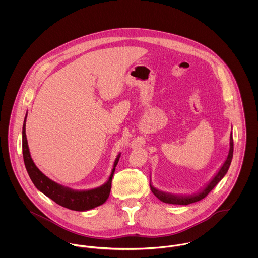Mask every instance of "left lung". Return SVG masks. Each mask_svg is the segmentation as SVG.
I'll use <instances>...</instances> for the list:
<instances>
[{"instance_id":"obj_1","label":"left lung","mask_w":258,"mask_h":258,"mask_svg":"<svg viewBox=\"0 0 258 258\" xmlns=\"http://www.w3.org/2000/svg\"><path fill=\"white\" fill-rule=\"evenodd\" d=\"M232 128V126H231ZM232 156H233V139H232V132L230 133L229 136V150H228V154L227 157L225 159V161L223 162V164L221 165V168L219 169V171L216 173V175L205 184L199 191L191 194V195H176V194H170V192H166L163 190H160L158 188H156L151 180H150V187L152 192L163 203L166 204H172V205H189L196 202H199L201 200H203L204 198H206L208 196V194L221 181V179L225 176V174L228 171V168L230 166L231 160H232Z\"/></svg>"}]
</instances>
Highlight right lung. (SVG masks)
<instances>
[{
  "label": "right lung",
  "mask_w": 258,
  "mask_h": 258,
  "mask_svg": "<svg viewBox=\"0 0 258 258\" xmlns=\"http://www.w3.org/2000/svg\"><path fill=\"white\" fill-rule=\"evenodd\" d=\"M28 117V111L25 116L23 124V156L24 162L27 169V172L39 191L51 199L57 205L70 209L72 211L77 212H86L92 209H95L103 205L109 198L111 189V182L115 172V168L118 164L121 153H119L114 161L113 169L111 171L110 176L106 183L94 188L90 189H74L69 186L57 184L54 181L46 177L34 163L30 149L28 145L27 135H26V122Z\"/></svg>",
  "instance_id": "obj_1"
}]
</instances>
